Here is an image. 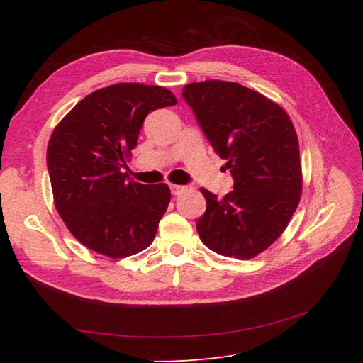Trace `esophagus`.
I'll return each mask as SVG.
<instances>
[{"label":"esophagus","mask_w":363,"mask_h":363,"mask_svg":"<svg viewBox=\"0 0 363 363\" xmlns=\"http://www.w3.org/2000/svg\"><path fill=\"white\" fill-rule=\"evenodd\" d=\"M169 189H172V194L173 195H179L181 191H184V186H177V184H169Z\"/></svg>","instance_id":"esophagus-1"}]
</instances>
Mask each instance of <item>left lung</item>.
Segmentation results:
<instances>
[{
  "mask_svg": "<svg viewBox=\"0 0 363 363\" xmlns=\"http://www.w3.org/2000/svg\"><path fill=\"white\" fill-rule=\"evenodd\" d=\"M182 96L234 177L221 199L201 189L206 212L196 230L207 248L226 257L252 259L287 228L303 189L299 145L279 104L237 82L187 84Z\"/></svg>",
  "mask_w": 363,
  "mask_h": 363,
  "instance_id": "left-lung-1",
  "label": "left lung"
}]
</instances>
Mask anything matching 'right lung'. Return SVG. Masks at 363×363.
<instances>
[{
    "label": "right lung",
    "mask_w": 363,
    "mask_h": 363,
    "mask_svg": "<svg viewBox=\"0 0 363 363\" xmlns=\"http://www.w3.org/2000/svg\"><path fill=\"white\" fill-rule=\"evenodd\" d=\"M176 103L165 87L113 84L81 99L54 128L46 150L54 206L91 251L123 259L152 243L172 194L167 184L130 181L121 167L146 115Z\"/></svg>",
    "instance_id": "add662e5"
}]
</instances>
